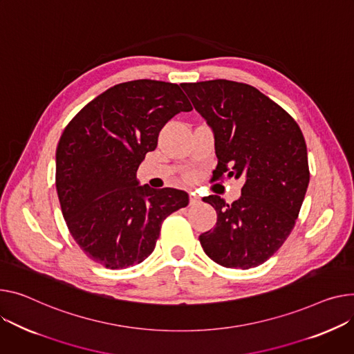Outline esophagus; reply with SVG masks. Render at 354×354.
<instances>
[{
  "label": "esophagus",
  "mask_w": 354,
  "mask_h": 354,
  "mask_svg": "<svg viewBox=\"0 0 354 354\" xmlns=\"http://www.w3.org/2000/svg\"><path fill=\"white\" fill-rule=\"evenodd\" d=\"M199 202H201V199H199L195 194H191V195H189V205H191V206H195V205H198Z\"/></svg>",
  "instance_id": "obj_1"
}]
</instances>
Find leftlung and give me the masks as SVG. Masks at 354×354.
I'll return each instance as SVG.
<instances>
[{
	"label": "left lung",
	"instance_id": "1",
	"mask_svg": "<svg viewBox=\"0 0 354 354\" xmlns=\"http://www.w3.org/2000/svg\"><path fill=\"white\" fill-rule=\"evenodd\" d=\"M214 129L216 169L212 180L243 178L242 196L215 207L214 230L199 236L205 253L221 266L256 268L285 243L308 191V148L293 118L252 85L227 80L180 84Z\"/></svg>",
	"mask_w": 354,
	"mask_h": 354
}]
</instances>
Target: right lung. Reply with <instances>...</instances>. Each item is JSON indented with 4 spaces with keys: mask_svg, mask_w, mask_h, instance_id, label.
Wrapping results in <instances>:
<instances>
[{
    "mask_svg": "<svg viewBox=\"0 0 354 354\" xmlns=\"http://www.w3.org/2000/svg\"><path fill=\"white\" fill-rule=\"evenodd\" d=\"M192 111L178 84L136 80L111 86L65 127L57 147L55 185L69 233L108 269L144 262L162 222L187 194L139 186L136 171L158 145L162 127Z\"/></svg>",
    "mask_w": 354,
    "mask_h": 354,
    "instance_id": "obj_1",
    "label": "right lung"
}]
</instances>
